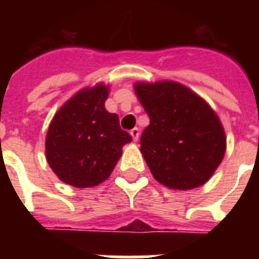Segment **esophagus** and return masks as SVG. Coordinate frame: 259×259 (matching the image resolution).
Segmentation results:
<instances>
[{
  "label": "esophagus",
  "instance_id": "esophagus-1",
  "mask_svg": "<svg viewBox=\"0 0 259 259\" xmlns=\"http://www.w3.org/2000/svg\"><path fill=\"white\" fill-rule=\"evenodd\" d=\"M130 136L133 138V141H137L138 138H140V129H138V127H134V129L130 130Z\"/></svg>",
  "mask_w": 259,
  "mask_h": 259
}]
</instances>
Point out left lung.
I'll return each instance as SVG.
<instances>
[{
	"mask_svg": "<svg viewBox=\"0 0 259 259\" xmlns=\"http://www.w3.org/2000/svg\"><path fill=\"white\" fill-rule=\"evenodd\" d=\"M134 91L150 119L140 150L154 179L179 191L205 184L226 153L218 114L179 82H137Z\"/></svg>",
	"mask_w": 259,
	"mask_h": 259,
	"instance_id": "1",
	"label": "left lung"
}]
</instances>
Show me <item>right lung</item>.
Listing matches in <instances>:
<instances>
[{"label": "right lung", "instance_id": "right-lung-1", "mask_svg": "<svg viewBox=\"0 0 259 259\" xmlns=\"http://www.w3.org/2000/svg\"><path fill=\"white\" fill-rule=\"evenodd\" d=\"M110 87L97 83L72 95L52 118L46 157L55 175L75 188L95 187L109 179L132 137L105 102Z\"/></svg>", "mask_w": 259, "mask_h": 259}]
</instances>
